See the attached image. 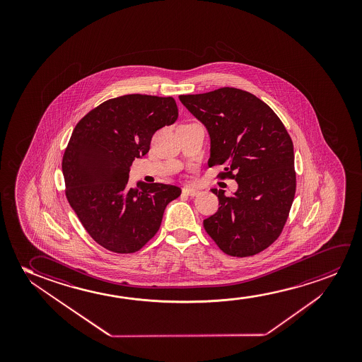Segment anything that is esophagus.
<instances>
[{
    "label": "esophagus",
    "instance_id": "esophagus-1",
    "mask_svg": "<svg viewBox=\"0 0 362 362\" xmlns=\"http://www.w3.org/2000/svg\"><path fill=\"white\" fill-rule=\"evenodd\" d=\"M198 190L194 188H183V194L185 195H189V197H195V195H198Z\"/></svg>",
    "mask_w": 362,
    "mask_h": 362
}]
</instances>
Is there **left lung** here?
I'll return each instance as SVG.
<instances>
[{"label":"left lung","mask_w":362,"mask_h":362,"mask_svg":"<svg viewBox=\"0 0 362 362\" xmlns=\"http://www.w3.org/2000/svg\"><path fill=\"white\" fill-rule=\"evenodd\" d=\"M179 100L208 129L209 167L223 165L220 178L238 185L231 197L211 189L220 206L204 220L205 231L233 257L261 252L279 238L296 194L291 136L267 104L243 90L221 88Z\"/></svg>","instance_id":"1"}]
</instances>
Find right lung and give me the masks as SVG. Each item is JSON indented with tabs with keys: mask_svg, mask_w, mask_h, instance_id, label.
I'll return each mask as SVG.
<instances>
[{
	"mask_svg": "<svg viewBox=\"0 0 362 362\" xmlns=\"http://www.w3.org/2000/svg\"><path fill=\"white\" fill-rule=\"evenodd\" d=\"M177 119L173 98L131 94L105 101L75 126L62 162L65 194L90 236L111 252L144 247L182 193L169 184L127 185L129 167L148 153L154 132Z\"/></svg>",
	"mask_w": 362,
	"mask_h": 362,
	"instance_id": "1",
	"label": "right lung"
}]
</instances>
